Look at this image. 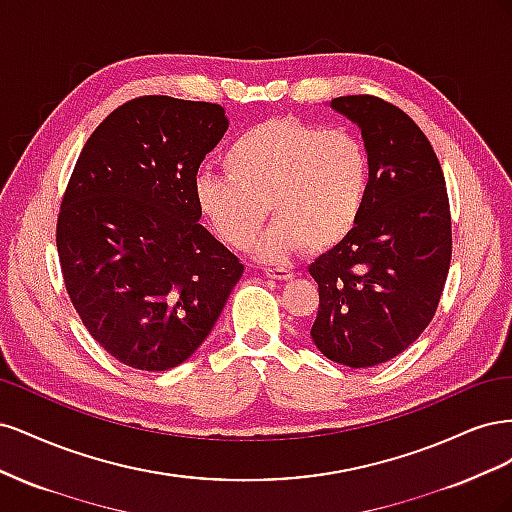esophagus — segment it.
<instances>
[{
	"label": "esophagus",
	"mask_w": 512,
	"mask_h": 512,
	"mask_svg": "<svg viewBox=\"0 0 512 512\" xmlns=\"http://www.w3.org/2000/svg\"><path fill=\"white\" fill-rule=\"evenodd\" d=\"M265 275L269 277V280H280V282H288V280H292V271H288V269H282V267H275V269H265Z\"/></svg>",
	"instance_id": "esophagus-1"
}]
</instances>
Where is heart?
<instances>
[{"label": "heart", "mask_w": 512, "mask_h": 512, "mask_svg": "<svg viewBox=\"0 0 512 512\" xmlns=\"http://www.w3.org/2000/svg\"><path fill=\"white\" fill-rule=\"evenodd\" d=\"M222 166L226 177L194 183L200 218L232 250H245L267 218L275 222L258 254L282 262L307 247L327 254L361 220L371 183L365 143L348 130H322L299 117H269L232 141Z\"/></svg>", "instance_id": "heart-1"}]
</instances>
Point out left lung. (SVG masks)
Masks as SVG:
<instances>
[{
  "label": "left lung",
  "instance_id": "obj_1",
  "mask_svg": "<svg viewBox=\"0 0 512 512\" xmlns=\"http://www.w3.org/2000/svg\"><path fill=\"white\" fill-rule=\"evenodd\" d=\"M361 128L371 183L361 220L309 265L320 305L312 339L327 359L374 367L414 344L436 314L451 267V207L436 151L399 106L331 100Z\"/></svg>",
  "mask_w": 512,
  "mask_h": 512
}]
</instances>
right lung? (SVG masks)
<instances>
[{
	"label": "right lung",
	"instance_id": "1",
	"mask_svg": "<svg viewBox=\"0 0 512 512\" xmlns=\"http://www.w3.org/2000/svg\"><path fill=\"white\" fill-rule=\"evenodd\" d=\"M226 130L220 104L141 96L115 108L76 160L59 265L87 331L123 365L166 371L190 359L243 275L194 200L198 166Z\"/></svg>",
	"mask_w": 512,
	"mask_h": 512
}]
</instances>
